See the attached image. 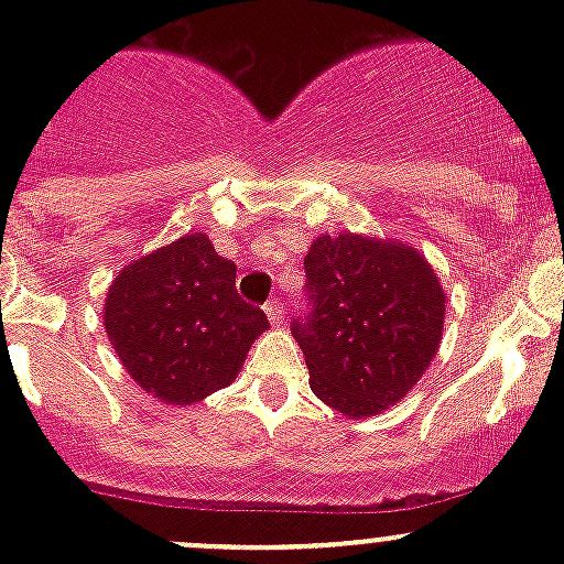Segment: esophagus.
<instances>
[{
    "label": "esophagus",
    "instance_id": "34e87169",
    "mask_svg": "<svg viewBox=\"0 0 564 564\" xmlns=\"http://www.w3.org/2000/svg\"><path fill=\"white\" fill-rule=\"evenodd\" d=\"M264 314H267V318H270L272 324H283V305L278 303V300H275V303H267L264 305Z\"/></svg>",
    "mask_w": 564,
    "mask_h": 564
}]
</instances>
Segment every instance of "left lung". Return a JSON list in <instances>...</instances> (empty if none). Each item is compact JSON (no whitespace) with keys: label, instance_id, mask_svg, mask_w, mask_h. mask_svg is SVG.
Segmentation results:
<instances>
[{"label":"left lung","instance_id":"8db88e82","mask_svg":"<svg viewBox=\"0 0 564 564\" xmlns=\"http://www.w3.org/2000/svg\"><path fill=\"white\" fill-rule=\"evenodd\" d=\"M308 316L292 322L311 390L346 417L395 406L440 349L445 292L417 248L377 237H316L305 256Z\"/></svg>","mask_w":564,"mask_h":564}]
</instances>
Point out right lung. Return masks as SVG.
Listing matches in <instances>:
<instances>
[{
  "instance_id": "obj_1",
  "label": "right lung",
  "mask_w": 564,
  "mask_h": 564,
  "mask_svg": "<svg viewBox=\"0 0 564 564\" xmlns=\"http://www.w3.org/2000/svg\"><path fill=\"white\" fill-rule=\"evenodd\" d=\"M104 327L141 390L187 406L235 382L270 322L237 294L235 261L193 231L119 270Z\"/></svg>"
}]
</instances>
